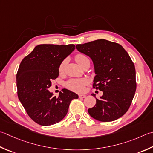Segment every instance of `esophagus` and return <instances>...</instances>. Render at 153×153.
<instances>
[{
  "instance_id": "obj_1",
  "label": "esophagus",
  "mask_w": 153,
  "mask_h": 153,
  "mask_svg": "<svg viewBox=\"0 0 153 153\" xmlns=\"http://www.w3.org/2000/svg\"><path fill=\"white\" fill-rule=\"evenodd\" d=\"M85 96H86V95H84V94H79V98H84V97H85Z\"/></svg>"
}]
</instances>
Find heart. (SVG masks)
<instances>
[{
  "label": "heart",
  "mask_w": 153,
  "mask_h": 153,
  "mask_svg": "<svg viewBox=\"0 0 153 153\" xmlns=\"http://www.w3.org/2000/svg\"><path fill=\"white\" fill-rule=\"evenodd\" d=\"M75 59L80 66L83 67L87 63H89V59L88 57L83 54L82 53H77L75 56ZM65 64H66V59H63L60 62L58 66L59 72H63L64 71ZM88 80L85 78L81 79H70L65 83L66 88L70 90L77 92L82 93L85 90V86L88 84Z\"/></svg>",
  "instance_id": "obj_1"
}]
</instances>
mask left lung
<instances>
[{"label":"left lung","instance_id":"left-lung-1","mask_svg":"<svg viewBox=\"0 0 153 153\" xmlns=\"http://www.w3.org/2000/svg\"><path fill=\"white\" fill-rule=\"evenodd\" d=\"M76 48L91 58L96 74L93 88L103 92L89 114L102 122L120 118L129 109L137 88L135 68L129 55L119 44L104 39L77 44Z\"/></svg>","mask_w":153,"mask_h":153}]
</instances>
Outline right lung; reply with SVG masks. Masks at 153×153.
<instances>
[{"label": "right lung", "mask_w": 153, "mask_h": 153, "mask_svg": "<svg viewBox=\"0 0 153 153\" xmlns=\"http://www.w3.org/2000/svg\"><path fill=\"white\" fill-rule=\"evenodd\" d=\"M76 48L74 44H40L20 62L16 74L17 94L27 114L36 123L56 124L66 115L78 95L62 89L58 97L48 89L59 76L60 62Z\"/></svg>", "instance_id": "add662e5"}]
</instances>
